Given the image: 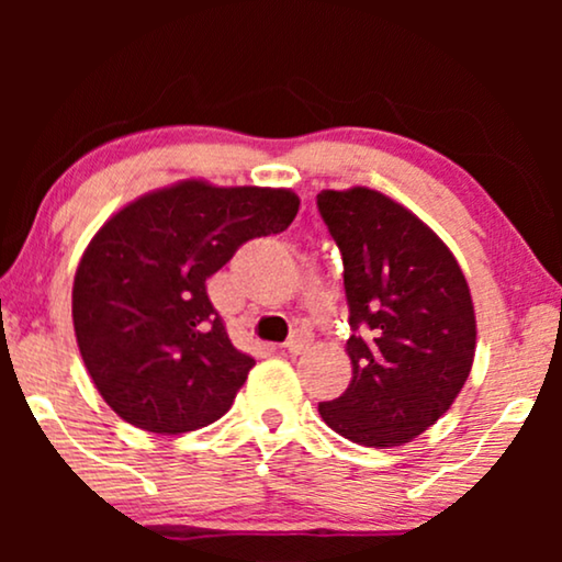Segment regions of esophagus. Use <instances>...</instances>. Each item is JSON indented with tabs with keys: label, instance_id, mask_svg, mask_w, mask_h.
Segmentation results:
<instances>
[{
	"label": "esophagus",
	"instance_id": "obj_1",
	"mask_svg": "<svg viewBox=\"0 0 562 562\" xmlns=\"http://www.w3.org/2000/svg\"><path fill=\"white\" fill-rule=\"evenodd\" d=\"M310 345H312V335L304 333V329H296V333L286 340V350L291 352V356H302Z\"/></svg>",
	"mask_w": 562,
	"mask_h": 562
}]
</instances>
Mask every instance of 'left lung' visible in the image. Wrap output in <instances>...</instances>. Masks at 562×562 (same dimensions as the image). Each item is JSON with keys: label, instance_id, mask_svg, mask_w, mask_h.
I'll return each mask as SVG.
<instances>
[{"label": "left lung", "instance_id": "obj_1", "mask_svg": "<svg viewBox=\"0 0 562 562\" xmlns=\"http://www.w3.org/2000/svg\"><path fill=\"white\" fill-rule=\"evenodd\" d=\"M342 256L352 381L319 414L366 448H394L456 402L475 356L471 289L448 245L381 191L317 194Z\"/></svg>", "mask_w": 562, "mask_h": 562}]
</instances>
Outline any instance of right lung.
I'll list each match as a JSON object with an SVG mask.
<instances>
[{
    "mask_svg": "<svg viewBox=\"0 0 562 562\" xmlns=\"http://www.w3.org/2000/svg\"><path fill=\"white\" fill-rule=\"evenodd\" d=\"M291 189L187 179L122 206L76 268L83 366L114 414L158 435L194 432L233 406L256 366L229 340L206 279L252 237L283 233Z\"/></svg>",
    "mask_w": 562,
    "mask_h": 562,
    "instance_id": "add662e5",
    "label": "right lung"
}]
</instances>
